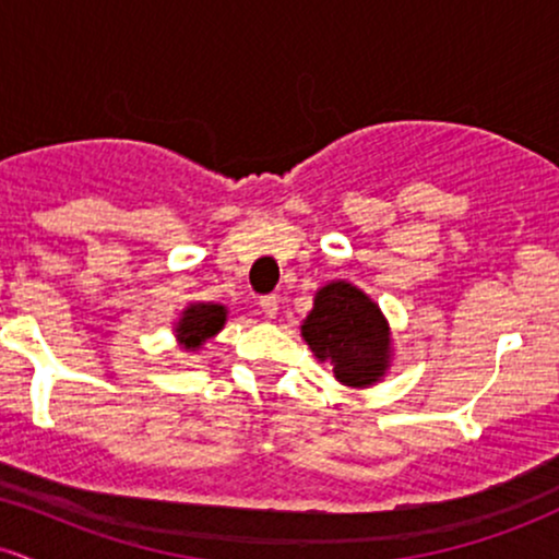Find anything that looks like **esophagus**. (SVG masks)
I'll list each match as a JSON object with an SVG mask.
<instances>
[{"instance_id": "esophagus-1", "label": "esophagus", "mask_w": 559, "mask_h": 559, "mask_svg": "<svg viewBox=\"0 0 559 559\" xmlns=\"http://www.w3.org/2000/svg\"><path fill=\"white\" fill-rule=\"evenodd\" d=\"M260 312L265 318L278 316V297H262L260 299Z\"/></svg>"}]
</instances>
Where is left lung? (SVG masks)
Here are the masks:
<instances>
[{"mask_svg":"<svg viewBox=\"0 0 559 559\" xmlns=\"http://www.w3.org/2000/svg\"><path fill=\"white\" fill-rule=\"evenodd\" d=\"M301 336L320 362H329L344 386L365 389L381 381L391 360V333L368 294L346 281H331L316 294Z\"/></svg>","mask_w":559,"mask_h":559,"instance_id":"8db88e82","label":"left lung"}]
</instances>
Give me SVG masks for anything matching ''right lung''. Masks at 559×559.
Instances as JSON below:
<instances>
[{"mask_svg": "<svg viewBox=\"0 0 559 559\" xmlns=\"http://www.w3.org/2000/svg\"><path fill=\"white\" fill-rule=\"evenodd\" d=\"M226 307L213 305V301H197L181 312V320L176 323V336L181 338L186 349H199L210 336L226 325Z\"/></svg>", "mask_w": 559, "mask_h": 559, "instance_id": "obj_1", "label": "right lung"}]
</instances>
